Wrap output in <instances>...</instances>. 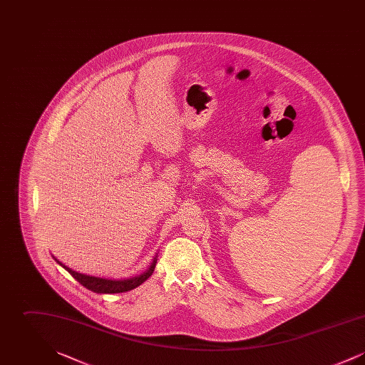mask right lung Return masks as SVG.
Returning <instances> with one entry per match:
<instances>
[{
  "mask_svg": "<svg viewBox=\"0 0 365 365\" xmlns=\"http://www.w3.org/2000/svg\"><path fill=\"white\" fill-rule=\"evenodd\" d=\"M54 260L57 261V264H60L64 269H67L73 278L76 279L83 287H86L88 290L94 292L97 294H115V293L130 292V290L138 287L139 284H142L145 280H148L149 277L153 274V271H155L157 255L156 257H153V261H152L150 267L148 268V271H145L143 274H140L138 277L130 279H108L90 277V275H86V274H81V272H76V271L71 269L67 265H64L63 262H60L57 259H54Z\"/></svg>",
  "mask_w": 365,
  "mask_h": 365,
  "instance_id": "add662e5",
  "label": "right lung"
}]
</instances>
